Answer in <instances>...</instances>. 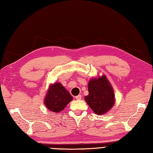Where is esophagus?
<instances>
[{
    "label": "esophagus",
    "instance_id": "obj_1",
    "mask_svg": "<svg viewBox=\"0 0 153 153\" xmlns=\"http://www.w3.org/2000/svg\"><path fill=\"white\" fill-rule=\"evenodd\" d=\"M75 98H76V100H80V99H81V95L79 94V95H78V96H76Z\"/></svg>",
    "mask_w": 153,
    "mask_h": 153
}]
</instances>
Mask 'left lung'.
I'll return each mask as SVG.
<instances>
[{"instance_id":"left-lung-1","label":"left lung","mask_w":153,"mask_h":153,"mask_svg":"<svg viewBox=\"0 0 153 153\" xmlns=\"http://www.w3.org/2000/svg\"><path fill=\"white\" fill-rule=\"evenodd\" d=\"M88 94L85 97L86 103L97 114L107 112L114 104V94L105 75L91 79L88 84Z\"/></svg>"}]
</instances>
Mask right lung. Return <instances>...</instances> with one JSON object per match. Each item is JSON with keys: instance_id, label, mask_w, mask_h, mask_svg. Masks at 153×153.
Listing matches in <instances>:
<instances>
[{"instance_id": "obj_1", "label": "right lung", "mask_w": 153, "mask_h": 153, "mask_svg": "<svg viewBox=\"0 0 153 153\" xmlns=\"http://www.w3.org/2000/svg\"><path fill=\"white\" fill-rule=\"evenodd\" d=\"M73 99V97L62 84L56 82L50 85L44 103L48 110L54 112H59Z\"/></svg>"}]
</instances>
